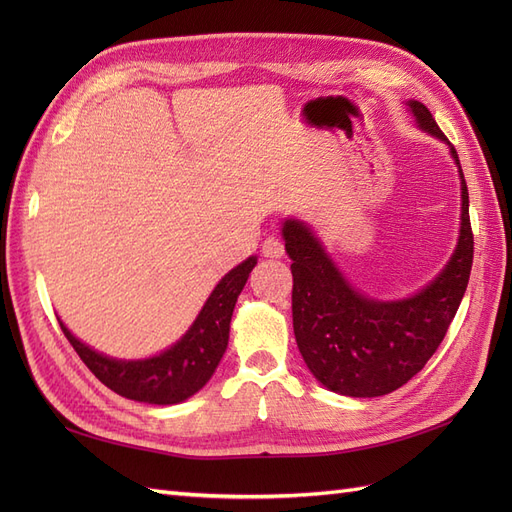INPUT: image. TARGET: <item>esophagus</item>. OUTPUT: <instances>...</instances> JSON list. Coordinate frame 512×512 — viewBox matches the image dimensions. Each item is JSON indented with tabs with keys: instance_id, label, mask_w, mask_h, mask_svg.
<instances>
[{
	"instance_id": "obj_1",
	"label": "esophagus",
	"mask_w": 512,
	"mask_h": 512,
	"mask_svg": "<svg viewBox=\"0 0 512 512\" xmlns=\"http://www.w3.org/2000/svg\"><path fill=\"white\" fill-rule=\"evenodd\" d=\"M284 243L277 237H267L265 243H262V254L267 258H282L284 256Z\"/></svg>"
}]
</instances>
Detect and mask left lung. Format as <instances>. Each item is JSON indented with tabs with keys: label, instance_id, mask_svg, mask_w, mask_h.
Segmentation results:
<instances>
[{
	"label": "left lung",
	"instance_id": "left-lung-1",
	"mask_svg": "<svg viewBox=\"0 0 512 512\" xmlns=\"http://www.w3.org/2000/svg\"><path fill=\"white\" fill-rule=\"evenodd\" d=\"M406 106L418 130L448 145L461 183L457 245L429 284L401 299L371 297L348 282L312 226L297 218L282 222L292 260L294 337L307 369L337 395H389L416 376L442 344L470 280V198L457 151L425 104L408 100Z\"/></svg>",
	"mask_w": 512,
	"mask_h": 512
}]
</instances>
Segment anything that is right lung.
<instances>
[{
	"instance_id": "add662e5",
	"label": "right lung",
	"mask_w": 512,
	"mask_h": 512,
	"mask_svg": "<svg viewBox=\"0 0 512 512\" xmlns=\"http://www.w3.org/2000/svg\"><path fill=\"white\" fill-rule=\"evenodd\" d=\"M258 258L250 256L215 284L198 316L173 346L145 359H115L81 342L64 322L68 342L104 386L141 404L175 406L196 395L211 380L228 348L230 318L237 297Z\"/></svg>"
}]
</instances>
